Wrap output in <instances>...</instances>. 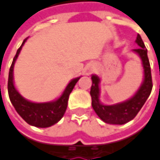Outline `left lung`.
Segmentation results:
<instances>
[{"instance_id": "obj_1", "label": "left lung", "mask_w": 160, "mask_h": 160, "mask_svg": "<svg viewBox=\"0 0 160 160\" xmlns=\"http://www.w3.org/2000/svg\"><path fill=\"white\" fill-rule=\"evenodd\" d=\"M136 43L139 45V48L134 49L133 51L139 54L142 59L144 67V80L140 89L132 97L130 100L117 104L114 106H105L99 101V78L95 75L92 76V88H91V96H92V106L97 116L106 123L108 124H125L135 118L138 112L143 108L145 101L149 97L153 83L151 76V68L147 56V50L144 46V42L141 36L138 34L136 38Z\"/></svg>"}]
</instances>
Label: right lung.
<instances>
[{"mask_svg": "<svg viewBox=\"0 0 160 160\" xmlns=\"http://www.w3.org/2000/svg\"><path fill=\"white\" fill-rule=\"evenodd\" d=\"M26 41L27 39L24 40L22 45L18 48L16 54L14 57L13 63L10 67L8 76V94L10 101L13 104L14 108H16V112L27 123L39 128H47L57 123L63 118L68 108L69 94L72 92L78 80H80V78H76L71 80L67 86L63 94L54 102L32 103L23 98L15 88L13 80V70L16 58Z\"/></svg>", "mask_w": 160, "mask_h": 160, "instance_id": "1", "label": "right lung"}]
</instances>
